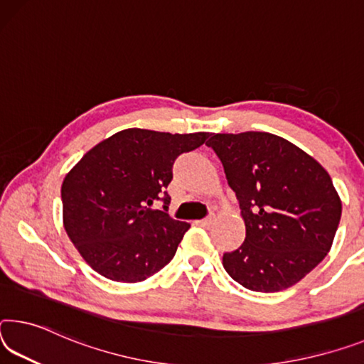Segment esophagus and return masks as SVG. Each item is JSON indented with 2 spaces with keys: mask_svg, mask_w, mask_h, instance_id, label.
Segmentation results:
<instances>
[{
  "mask_svg": "<svg viewBox=\"0 0 364 364\" xmlns=\"http://www.w3.org/2000/svg\"><path fill=\"white\" fill-rule=\"evenodd\" d=\"M213 220H215V218H213V215H209V217L203 218V220H199V225H203V227H210V225L213 223Z\"/></svg>",
  "mask_w": 364,
  "mask_h": 364,
  "instance_id": "34e87169",
  "label": "esophagus"
}]
</instances>
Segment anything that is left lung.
<instances>
[{
	"mask_svg": "<svg viewBox=\"0 0 364 364\" xmlns=\"http://www.w3.org/2000/svg\"><path fill=\"white\" fill-rule=\"evenodd\" d=\"M245 220L246 238L223 267L247 290L274 293L306 277L331 251L342 200L319 161L270 132L212 134Z\"/></svg>",
	"mask_w": 364,
	"mask_h": 364,
	"instance_id": "1",
	"label": "left lung"
}]
</instances>
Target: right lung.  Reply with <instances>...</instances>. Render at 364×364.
<instances>
[{
	"label": "right lung",
	"mask_w": 364,
	"mask_h": 364,
	"mask_svg": "<svg viewBox=\"0 0 364 364\" xmlns=\"http://www.w3.org/2000/svg\"><path fill=\"white\" fill-rule=\"evenodd\" d=\"M209 132L170 134L131 128L97 144L61 186L65 230L95 272L136 284L175 256L189 223L168 215L178 155L203 146ZM155 200L164 210H154Z\"/></svg>",
	"instance_id": "add662e5"
}]
</instances>
